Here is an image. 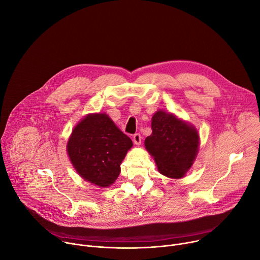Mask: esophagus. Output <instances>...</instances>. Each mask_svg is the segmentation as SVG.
<instances>
[{
	"label": "esophagus",
	"mask_w": 260,
	"mask_h": 260,
	"mask_svg": "<svg viewBox=\"0 0 260 260\" xmlns=\"http://www.w3.org/2000/svg\"><path fill=\"white\" fill-rule=\"evenodd\" d=\"M133 142H134V144H136V145H140L141 142H142V137H141V135H140V134H135L134 137H133Z\"/></svg>",
	"instance_id": "esophagus-1"
}]
</instances>
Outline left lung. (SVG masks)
<instances>
[{"label":"left lung","instance_id":"1","mask_svg":"<svg viewBox=\"0 0 260 260\" xmlns=\"http://www.w3.org/2000/svg\"><path fill=\"white\" fill-rule=\"evenodd\" d=\"M151 128L152 134L145 139V147L159 173L173 179L184 177L199 152L197 128L161 110L152 116Z\"/></svg>","mask_w":260,"mask_h":260}]
</instances>
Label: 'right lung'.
I'll return each instance as SVG.
<instances>
[{
    "mask_svg": "<svg viewBox=\"0 0 260 260\" xmlns=\"http://www.w3.org/2000/svg\"><path fill=\"white\" fill-rule=\"evenodd\" d=\"M133 147L106 113L86 115L74 127L67 151L77 173L96 186L108 187L120 173V164Z\"/></svg>",
    "mask_w": 260,
    "mask_h": 260,
    "instance_id": "1",
    "label": "right lung"
}]
</instances>
